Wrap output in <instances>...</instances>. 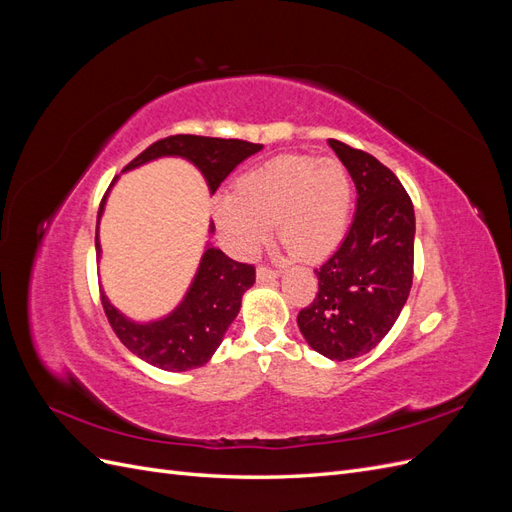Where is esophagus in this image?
Listing matches in <instances>:
<instances>
[{
	"mask_svg": "<svg viewBox=\"0 0 512 512\" xmlns=\"http://www.w3.org/2000/svg\"><path fill=\"white\" fill-rule=\"evenodd\" d=\"M277 275H280V271H275L273 267H267V265H260L258 271H256L258 282H271V280H275Z\"/></svg>",
	"mask_w": 512,
	"mask_h": 512,
	"instance_id": "obj_1",
	"label": "esophagus"
}]
</instances>
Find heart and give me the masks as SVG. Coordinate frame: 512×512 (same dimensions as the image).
<instances>
[{"label": "heart", "instance_id": "1", "mask_svg": "<svg viewBox=\"0 0 512 512\" xmlns=\"http://www.w3.org/2000/svg\"><path fill=\"white\" fill-rule=\"evenodd\" d=\"M352 209V179L335 160L282 156L239 179L235 196L215 203V218L239 254H252L277 224L286 252L318 260L342 243Z\"/></svg>", "mask_w": 512, "mask_h": 512}]
</instances>
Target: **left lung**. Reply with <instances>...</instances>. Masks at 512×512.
I'll list each match as a JSON object with an SVG mask.
<instances>
[{
    "label": "left lung",
    "mask_w": 512,
    "mask_h": 512,
    "mask_svg": "<svg viewBox=\"0 0 512 512\" xmlns=\"http://www.w3.org/2000/svg\"><path fill=\"white\" fill-rule=\"evenodd\" d=\"M356 185V211L342 245L316 269V299L297 322L331 361L374 350L404 309L414 275V207L404 185L367 151L329 138Z\"/></svg>",
    "instance_id": "left-lung-1"
}]
</instances>
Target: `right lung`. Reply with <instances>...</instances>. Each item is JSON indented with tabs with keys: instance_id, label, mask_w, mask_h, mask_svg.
I'll return each instance as SVG.
<instances>
[{
	"instance_id": "obj_1",
	"label": "right lung",
	"mask_w": 512,
	"mask_h": 512,
	"mask_svg": "<svg viewBox=\"0 0 512 512\" xmlns=\"http://www.w3.org/2000/svg\"><path fill=\"white\" fill-rule=\"evenodd\" d=\"M262 145L239 138H209L175 134L160 138L123 168L130 170L162 156L190 160L205 175L211 194L245 158L254 156ZM106 198V196H104ZM100 203L98 220L104 209ZM213 230V226H211ZM96 252L100 243L96 237ZM256 282L254 265L228 258L218 247H207L198 273L181 305L162 320L138 324L128 320L102 294L104 314L119 342L153 367L166 371H188L205 365L222 344L224 333L237 318L243 292Z\"/></svg>"
}]
</instances>
